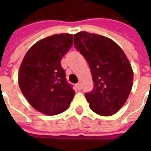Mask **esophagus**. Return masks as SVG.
Masks as SVG:
<instances>
[{
    "label": "esophagus",
    "mask_w": 151,
    "mask_h": 151,
    "mask_svg": "<svg viewBox=\"0 0 151 151\" xmlns=\"http://www.w3.org/2000/svg\"><path fill=\"white\" fill-rule=\"evenodd\" d=\"M76 86H77V88L78 89V90H81V89H82V85H81V83H80V82H78V83Z\"/></svg>",
    "instance_id": "esophagus-1"
}]
</instances>
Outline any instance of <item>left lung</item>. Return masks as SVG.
<instances>
[{
  "instance_id": "obj_1",
  "label": "left lung",
  "mask_w": 151,
  "mask_h": 151,
  "mask_svg": "<svg viewBox=\"0 0 151 151\" xmlns=\"http://www.w3.org/2000/svg\"><path fill=\"white\" fill-rule=\"evenodd\" d=\"M74 45L85 57L91 72L94 88L85 96L90 108L109 116L125 104L133 86V72L123 50L109 38L81 31Z\"/></svg>"
}]
</instances>
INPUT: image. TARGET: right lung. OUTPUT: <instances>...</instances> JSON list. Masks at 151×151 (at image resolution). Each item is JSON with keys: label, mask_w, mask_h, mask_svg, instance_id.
I'll list each match as a JSON object with an SVG mask.
<instances>
[{"label": "right lung", "mask_w": 151, "mask_h": 151, "mask_svg": "<svg viewBox=\"0 0 151 151\" xmlns=\"http://www.w3.org/2000/svg\"><path fill=\"white\" fill-rule=\"evenodd\" d=\"M73 45V35H54L38 41L21 64L18 84L37 111L54 116L69 108L75 91L66 82L60 60Z\"/></svg>", "instance_id": "right-lung-1"}]
</instances>
